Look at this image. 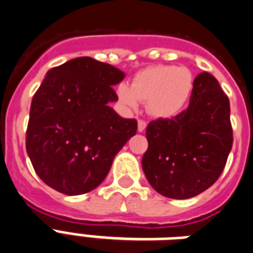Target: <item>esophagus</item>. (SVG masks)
I'll return each mask as SVG.
<instances>
[{
  "label": "esophagus",
  "instance_id": "obj_1",
  "mask_svg": "<svg viewBox=\"0 0 253 253\" xmlns=\"http://www.w3.org/2000/svg\"><path fill=\"white\" fill-rule=\"evenodd\" d=\"M146 126H147V123H146L145 121H142V119H139V121H138V131L139 132L145 131Z\"/></svg>",
  "mask_w": 253,
  "mask_h": 253
}]
</instances>
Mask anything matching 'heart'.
<instances>
[{
    "label": "heart",
    "mask_w": 253,
    "mask_h": 253,
    "mask_svg": "<svg viewBox=\"0 0 253 253\" xmlns=\"http://www.w3.org/2000/svg\"><path fill=\"white\" fill-rule=\"evenodd\" d=\"M193 75L185 67L153 65L141 69L131 85L117 87L118 102L128 111H135L139 102L155 118H173L182 111L193 92Z\"/></svg>",
    "instance_id": "1"
}]
</instances>
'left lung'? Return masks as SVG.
Returning a JSON list of instances; mask_svg holds the SVG:
<instances>
[{
    "instance_id": "8db88e82",
    "label": "left lung",
    "mask_w": 253,
    "mask_h": 253,
    "mask_svg": "<svg viewBox=\"0 0 253 253\" xmlns=\"http://www.w3.org/2000/svg\"><path fill=\"white\" fill-rule=\"evenodd\" d=\"M188 108L171 119L149 123L142 168L165 197L186 200L211 188L232 149L229 99L214 76L197 75Z\"/></svg>"
}]
</instances>
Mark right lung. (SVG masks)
<instances>
[{
    "label": "right lung",
    "instance_id": "add662e5",
    "mask_svg": "<svg viewBox=\"0 0 253 253\" xmlns=\"http://www.w3.org/2000/svg\"><path fill=\"white\" fill-rule=\"evenodd\" d=\"M125 72L92 57H78L46 72L32 99L27 151L48 186L68 196L88 193L106 178L112 161L136 134L135 119L110 107L112 85Z\"/></svg>",
    "mask_w": 253,
    "mask_h": 253
}]
</instances>
